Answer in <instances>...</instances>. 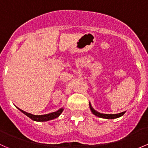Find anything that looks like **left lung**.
<instances>
[{
  "label": "left lung",
  "instance_id": "1",
  "mask_svg": "<svg viewBox=\"0 0 148 148\" xmlns=\"http://www.w3.org/2000/svg\"><path fill=\"white\" fill-rule=\"evenodd\" d=\"M90 108L91 110L92 113L94 115H95L96 116L100 117V118H103V119H116L119 118V117H121L125 114V111L122 113H119V114H101V113H99L97 111H96L92 107L91 104L90 103Z\"/></svg>",
  "mask_w": 148,
  "mask_h": 148
}]
</instances>
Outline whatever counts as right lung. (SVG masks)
I'll list each match as a JSON object with an SVG mask.
<instances>
[{
  "label": "right lung",
  "mask_w": 148,
  "mask_h": 148,
  "mask_svg": "<svg viewBox=\"0 0 148 148\" xmlns=\"http://www.w3.org/2000/svg\"><path fill=\"white\" fill-rule=\"evenodd\" d=\"M18 108L20 111H21L23 114H25L26 116H27L29 118H30L32 120L35 121H49V120L54 119L59 116L61 115V113L63 112V110H64V108H60L59 110L56 111V112H53L48 114H45V115H33V114H29V113L25 112V111H24V110H21V109L18 108Z\"/></svg>",
  "instance_id": "add662e5"
}]
</instances>
